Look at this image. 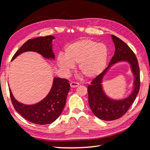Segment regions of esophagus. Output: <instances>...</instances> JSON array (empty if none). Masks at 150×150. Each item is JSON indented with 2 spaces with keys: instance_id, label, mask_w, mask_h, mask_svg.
<instances>
[{
  "instance_id": "1",
  "label": "esophagus",
  "mask_w": 150,
  "mask_h": 150,
  "mask_svg": "<svg viewBox=\"0 0 150 150\" xmlns=\"http://www.w3.org/2000/svg\"><path fill=\"white\" fill-rule=\"evenodd\" d=\"M79 85V83L73 82V81H72V82L70 83V86L72 88H76V87H78Z\"/></svg>"
}]
</instances>
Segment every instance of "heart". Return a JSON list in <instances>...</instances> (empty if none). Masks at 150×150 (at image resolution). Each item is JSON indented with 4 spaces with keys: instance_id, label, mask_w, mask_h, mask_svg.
I'll return each mask as SVG.
<instances>
[{
    "instance_id": "1",
    "label": "heart",
    "mask_w": 150,
    "mask_h": 150,
    "mask_svg": "<svg viewBox=\"0 0 150 150\" xmlns=\"http://www.w3.org/2000/svg\"><path fill=\"white\" fill-rule=\"evenodd\" d=\"M108 49L104 44L98 43L90 39H82L66 47L64 56L59 54L57 64L65 73L78 64L79 72L85 78H93L99 75L106 66Z\"/></svg>"
}]
</instances>
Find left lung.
<instances>
[{"instance_id":"obj_1","label":"left lung","mask_w":150,"mask_h":150,"mask_svg":"<svg viewBox=\"0 0 150 150\" xmlns=\"http://www.w3.org/2000/svg\"><path fill=\"white\" fill-rule=\"evenodd\" d=\"M115 46V52L109 66L96 76L88 87L89 104L94 115L104 121L120 118L128 111L134 101L140 87V72L138 61L135 54L125 42L116 36L111 35ZM120 60L128 61L134 73L135 88L133 93L123 100L116 101L108 98L102 91L101 81L104 74L111 65Z\"/></svg>"}]
</instances>
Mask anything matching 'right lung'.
<instances>
[{
  "label": "right lung",
  "mask_w": 150,
  "mask_h": 150,
  "mask_svg": "<svg viewBox=\"0 0 150 150\" xmlns=\"http://www.w3.org/2000/svg\"><path fill=\"white\" fill-rule=\"evenodd\" d=\"M52 35L39 37L26 41L18 49L12 61L22 52L34 51L46 57L54 59L52 50ZM70 89L69 81L66 79L54 78L51 91L42 101L34 104L25 105L16 101L9 89L12 103L16 111L28 121L37 125L51 124L60 116L64 109L68 92Z\"/></svg>",
  "instance_id": "1"
}]
</instances>
